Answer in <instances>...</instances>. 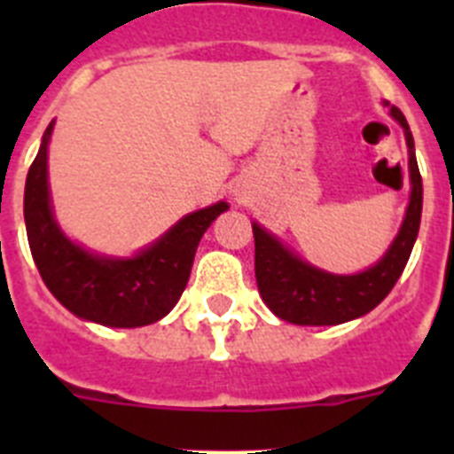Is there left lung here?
Returning <instances> with one entry per match:
<instances>
[{"label":"left lung","mask_w":454,"mask_h":454,"mask_svg":"<svg viewBox=\"0 0 454 454\" xmlns=\"http://www.w3.org/2000/svg\"><path fill=\"white\" fill-rule=\"evenodd\" d=\"M391 115L403 124L409 147V179L411 198L407 215L398 236L388 247L382 262L359 275H332L309 266L295 254L262 230L252 224L254 231V275L263 302L272 314L295 325H339L368 314L371 309L387 298L403 275L416 243L423 211V182L414 154V138L409 131L403 111L391 106Z\"/></svg>","instance_id":"8db88e82"}]
</instances>
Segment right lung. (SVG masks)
Masks as SVG:
<instances>
[{"mask_svg": "<svg viewBox=\"0 0 454 454\" xmlns=\"http://www.w3.org/2000/svg\"><path fill=\"white\" fill-rule=\"evenodd\" d=\"M43 136L24 186V223L34 262L54 298L83 320L106 327H140L156 323L182 298L195 250L208 224L227 204L195 211L179 220L161 240L134 259H106L74 246L54 223L47 188V143Z\"/></svg>", "mask_w": 454, "mask_h": 454, "instance_id": "1", "label": "right lung"}]
</instances>
